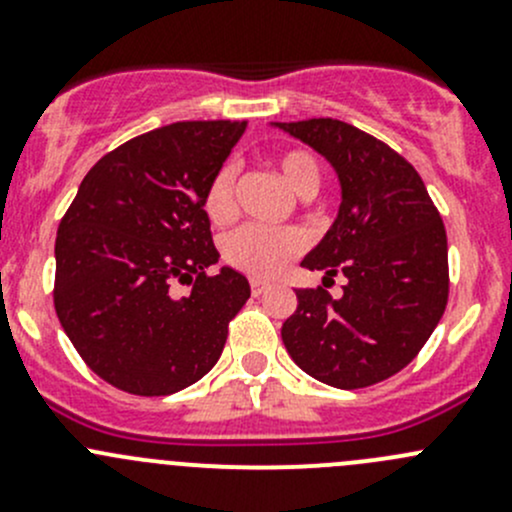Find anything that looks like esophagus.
I'll return each mask as SVG.
<instances>
[{
    "label": "esophagus",
    "instance_id": "1",
    "mask_svg": "<svg viewBox=\"0 0 512 512\" xmlns=\"http://www.w3.org/2000/svg\"><path fill=\"white\" fill-rule=\"evenodd\" d=\"M250 292H252V297H260V294L267 292V282L252 280V282H250Z\"/></svg>",
    "mask_w": 512,
    "mask_h": 512
}]
</instances>
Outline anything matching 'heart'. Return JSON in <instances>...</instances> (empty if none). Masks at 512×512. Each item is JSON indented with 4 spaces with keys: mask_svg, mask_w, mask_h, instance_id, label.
<instances>
[{
    "mask_svg": "<svg viewBox=\"0 0 512 512\" xmlns=\"http://www.w3.org/2000/svg\"><path fill=\"white\" fill-rule=\"evenodd\" d=\"M282 178L302 198H312L322 188V163L309 148H285L275 158ZM237 170L223 165L205 188L203 208L213 223H227L237 213ZM304 237L297 230H272V227L245 225L223 240V257L227 265L250 277H277L287 270L294 257L302 255Z\"/></svg>",
    "mask_w": 512,
    "mask_h": 512,
    "instance_id": "1",
    "label": "heart"
}]
</instances>
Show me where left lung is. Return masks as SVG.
Returning a JSON list of instances; mask_svg holds the SVG:
<instances>
[{"label":"left lung","instance_id":"left-lung-1","mask_svg":"<svg viewBox=\"0 0 512 512\" xmlns=\"http://www.w3.org/2000/svg\"><path fill=\"white\" fill-rule=\"evenodd\" d=\"M337 168L342 208L302 267L344 274L345 294L297 289L282 342L299 369L337 389L399 374L448 304V240L421 175L401 153L337 118L277 123Z\"/></svg>","mask_w":512,"mask_h":512}]
</instances>
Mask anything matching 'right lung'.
I'll return each mask as SVG.
<instances>
[{"instance_id":"1","label":"right lung","mask_w":512,"mask_h":512,"mask_svg":"<svg viewBox=\"0 0 512 512\" xmlns=\"http://www.w3.org/2000/svg\"><path fill=\"white\" fill-rule=\"evenodd\" d=\"M247 121H178L106 153L81 180L56 232L54 309L96 376L136 396L203 379L250 297L218 262L203 210ZM173 281L191 297L175 300Z\"/></svg>"}]
</instances>
